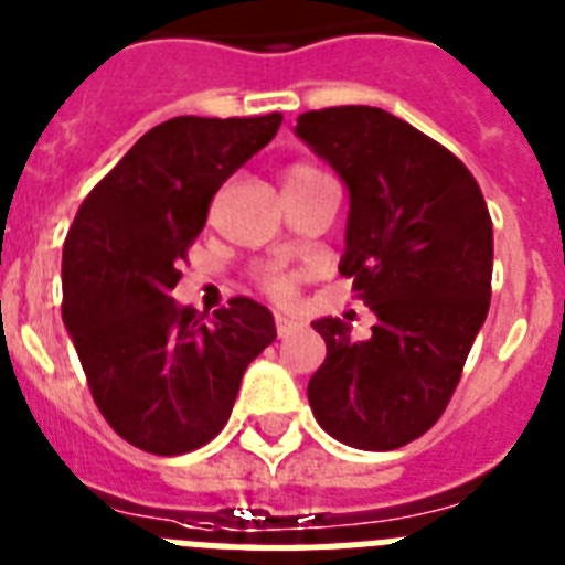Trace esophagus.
I'll return each instance as SVG.
<instances>
[{"label": "esophagus", "mask_w": 565, "mask_h": 565, "mask_svg": "<svg viewBox=\"0 0 565 565\" xmlns=\"http://www.w3.org/2000/svg\"><path fill=\"white\" fill-rule=\"evenodd\" d=\"M298 330H301V323L298 321H292V318H287V316H276L278 338H289L292 332H298Z\"/></svg>", "instance_id": "esophagus-1"}]
</instances>
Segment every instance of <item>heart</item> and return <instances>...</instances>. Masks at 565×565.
<instances>
[{"instance_id": "heart-1", "label": "heart", "mask_w": 565, "mask_h": 565, "mask_svg": "<svg viewBox=\"0 0 565 565\" xmlns=\"http://www.w3.org/2000/svg\"><path fill=\"white\" fill-rule=\"evenodd\" d=\"M318 179H323L321 170H316L312 164H303V161H296V164H289L284 170V190L301 188V184H310V181ZM255 284L273 301H289V298L296 296L298 276L292 269L284 267H258L255 269Z\"/></svg>"}]
</instances>
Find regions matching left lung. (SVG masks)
Segmentation results:
<instances>
[{"instance_id": "obj_1", "label": "left lung", "mask_w": 565, "mask_h": 565, "mask_svg": "<svg viewBox=\"0 0 565 565\" xmlns=\"http://www.w3.org/2000/svg\"><path fill=\"white\" fill-rule=\"evenodd\" d=\"M298 136L350 188L341 276L377 316L366 341L316 321L327 358L307 398L327 435L390 452L438 424L492 298V215L463 161L366 105L298 116Z\"/></svg>"}]
</instances>
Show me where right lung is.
Returning <instances> with one entry per match:
<instances>
[{
	"label": "right lung",
	"instance_id": "1",
	"mask_svg": "<svg viewBox=\"0 0 565 565\" xmlns=\"http://www.w3.org/2000/svg\"><path fill=\"white\" fill-rule=\"evenodd\" d=\"M281 113L175 116L147 130L82 201L62 253V318L113 431L150 455L224 429L242 375L276 341L267 307L235 296L213 318L170 298L210 201Z\"/></svg>",
	"mask_w": 565,
	"mask_h": 565
}]
</instances>
